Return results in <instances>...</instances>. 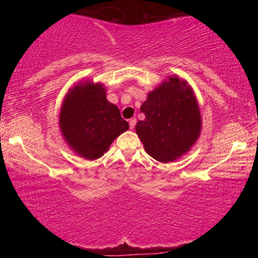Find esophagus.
Returning a JSON list of instances; mask_svg holds the SVG:
<instances>
[{"instance_id": "1", "label": "esophagus", "mask_w": 258, "mask_h": 258, "mask_svg": "<svg viewBox=\"0 0 258 258\" xmlns=\"http://www.w3.org/2000/svg\"><path fill=\"white\" fill-rule=\"evenodd\" d=\"M136 122H137V121H136L135 117H132V119H130V121H128V123H130V128H131V130L135 128Z\"/></svg>"}]
</instances>
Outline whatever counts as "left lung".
Instances as JSON below:
<instances>
[{
    "label": "left lung",
    "mask_w": 258,
    "mask_h": 258,
    "mask_svg": "<svg viewBox=\"0 0 258 258\" xmlns=\"http://www.w3.org/2000/svg\"><path fill=\"white\" fill-rule=\"evenodd\" d=\"M141 111L146 119L138 121L136 132L146 152L159 161L179 158L199 137L201 117L197 99L185 81L176 76L150 92Z\"/></svg>",
    "instance_id": "obj_1"
}]
</instances>
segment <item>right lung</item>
<instances>
[{"label": "right lung", "instance_id": "add662e5", "mask_svg": "<svg viewBox=\"0 0 258 258\" xmlns=\"http://www.w3.org/2000/svg\"><path fill=\"white\" fill-rule=\"evenodd\" d=\"M60 130L69 146L90 160L104 154L117 136L128 130L116 105L106 100L102 85L75 86L61 106Z\"/></svg>", "mask_w": 258, "mask_h": 258}]
</instances>
